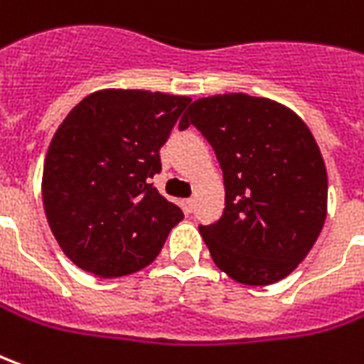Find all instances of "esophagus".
I'll use <instances>...</instances> for the list:
<instances>
[{
  "label": "esophagus",
  "instance_id": "34e87169",
  "mask_svg": "<svg viewBox=\"0 0 364 364\" xmlns=\"http://www.w3.org/2000/svg\"><path fill=\"white\" fill-rule=\"evenodd\" d=\"M181 207H183V210L187 213V215H191V213H193V208H195V200H193V199H183Z\"/></svg>",
  "mask_w": 364,
  "mask_h": 364
}]
</instances>
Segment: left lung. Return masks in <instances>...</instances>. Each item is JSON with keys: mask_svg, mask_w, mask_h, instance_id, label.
Segmentation results:
<instances>
[{"mask_svg": "<svg viewBox=\"0 0 364 364\" xmlns=\"http://www.w3.org/2000/svg\"><path fill=\"white\" fill-rule=\"evenodd\" d=\"M189 126L225 177L223 217L199 226L215 264L248 286L286 278L327 215V171L309 128L286 106L242 92L195 100L179 122Z\"/></svg>", "mask_w": 364, "mask_h": 364, "instance_id": "obj_1", "label": "left lung"}]
</instances>
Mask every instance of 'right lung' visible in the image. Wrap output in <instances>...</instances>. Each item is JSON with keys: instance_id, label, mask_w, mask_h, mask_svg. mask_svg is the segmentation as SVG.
Listing matches in <instances>:
<instances>
[{"instance_id": "add662e5", "label": "right lung", "mask_w": 364, "mask_h": 364, "mask_svg": "<svg viewBox=\"0 0 364 364\" xmlns=\"http://www.w3.org/2000/svg\"><path fill=\"white\" fill-rule=\"evenodd\" d=\"M187 96L100 90L70 110L53 136L43 169V205L58 246L100 278L141 270L183 210L154 187L159 149Z\"/></svg>"}]
</instances>
